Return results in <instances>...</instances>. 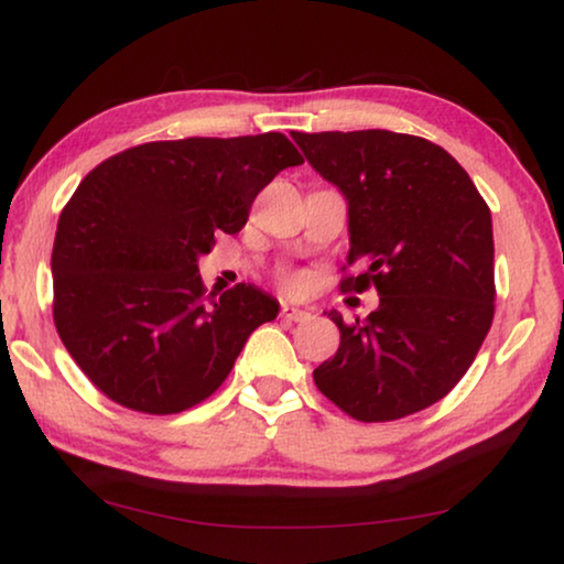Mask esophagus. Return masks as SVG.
Returning <instances> with one entry per match:
<instances>
[{
	"mask_svg": "<svg viewBox=\"0 0 564 564\" xmlns=\"http://www.w3.org/2000/svg\"><path fill=\"white\" fill-rule=\"evenodd\" d=\"M280 315H282V318L288 321V323H303V321L311 318V313L303 311V307H295V305H282Z\"/></svg>",
	"mask_w": 564,
	"mask_h": 564,
	"instance_id": "obj_1",
	"label": "esophagus"
}]
</instances>
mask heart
<instances>
[{
	"label": "heart",
	"instance_id": "1",
	"mask_svg": "<svg viewBox=\"0 0 564 564\" xmlns=\"http://www.w3.org/2000/svg\"><path fill=\"white\" fill-rule=\"evenodd\" d=\"M282 282H284V288H288V290H300L305 284V276L303 274H288Z\"/></svg>",
	"mask_w": 564,
	"mask_h": 564
}]
</instances>
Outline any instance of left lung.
<instances>
[{
	"label": "left lung",
	"instance_id": "8db88e82",
	"mask_svg": "<svg viewBox=\"0 0 564 564\" xmlns=\"http://www.w3.org/2000/svg\"><path fill=\"white\" fill-rule=\"evenodd\" d=\"M307 164L349 203L341 292L380 295L313 372L351 419L398 421L434 405L473 365L496 313L490 207L442 145L392 130L292 133ZM344 267V272H346Z\"/></svg>",
	"mask_w": 564,
	"mask_h": 564
}]
</instances>
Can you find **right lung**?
<instances>
[{"instance_id":"add662e5","label":"right lung","mask_w":564,"mask_h":564,"mask_svg":"<svg viewBox=\"0 0 564 564\" xmlns=\"http://www.w3.org/2000/svg\"><path fill=\"white\" fill-rule=\"evenodd\" d=\"M297 164L282 133L182 138L133 145L84 176L53 241V323L99 392L172 415L220 388L280 303L253 284L207 295L197 257L238 234L259 192Z\"/></svg>"}]
</instances>
